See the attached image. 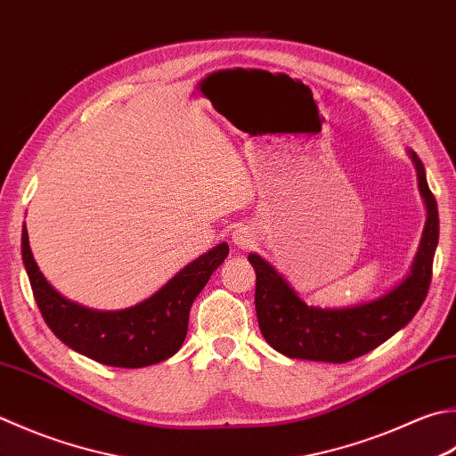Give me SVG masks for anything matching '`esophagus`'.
Here are the masks:
<instances>
[{"mask_svg":"<svg viewBox=\"0 0 456 456\" xmlns=\"http://www.w3.org/2000/svg\"><path fill=\"white\" fill-rule=\"evenodd\" d=\"M253 240H255V231L251 227L243 225V227H237L233 231V243L239 248H248L253 245Z\"/></svg>","mask_w":456,"mask_h":456,"instance_id":"34e87169","label":"esophagus"}]
</instances>
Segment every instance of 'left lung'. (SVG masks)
Instances as JSON below:
<instances>
[{
  "label": "left lung",
  "mask_w": 456,
  "mask_h": 456,
  "mask_svg": "<svg viewBox=\"0 0 456 456\" xmlns=\"http://www.w3.org/2000/svg\"><path fill=\"white\" fill-rule=\"evenodd\" d=\"M411 156L419 190L427 205V223L411 273L383 297L352 308L308 306L290 284L258 255H248L256 273L255 308L258 328L276 352L289 358L346 363L376 350L401 328L411 322L429 292L433 256L439 243V209L425 177L423 162Z\"/></svg>",
  "instance_id": "8db88e82"
}]
</instances>
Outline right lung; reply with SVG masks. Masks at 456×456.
I'll return each mask as SVG.
<instances>
[{
    "instance_id": "obj_1",
    "label": "right lung",
    "mask_w": 456,
    "mask_h": 456,
    "mask_svg": "<svg viewBox=\"0 0 456 456\" xmlns=\"http://www.w3.org/2000/svg\"><path fill=\"white\" fill-rule=\"evenodd\" d=\"M21 255L33 297L53 334L98 363L134 370L164 362L180 350L193 300L227 258L229 245L221 243L195 258L140 305L114 312L91 310L61 297L35 263L25 225Z\"/></svg>"
}]
</instances>
